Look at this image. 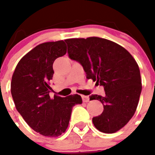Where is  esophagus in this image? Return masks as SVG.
<instances>
[{
  "instance_id": "1",
  "label": "esophagus",
  "mask_w": 155,
  "mask_h": 155,
  "mask_svg": "<svg viewBox=\"0 0 155 155\" xmlns=\"http://www.w3.org/2000/svg\"><path fill=\"white\" fill-rule=\"evenodd\" d=\"M82 101H83V102L87 103L89 101V97L88 96H85V95H82Z\"/></svg>"
}]
</instances>
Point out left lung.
I'll return each instance as SVG.
<instances>
[{
    "mask_svg": "<svg viewBox=\"0 0 155 155\" xmlns=\"http://www.w3.org/2000/svg\"><path fill=\"white\" fill-rule=\"evenodd\" d=\"M69 57L82 64L87 79L103 85L105 96H90L104 105L92 118L101 132L113 134L124 127L137 110L142 91L138 64L130 53L116 43L97 37L67 39Z\"/></svg>",
    "mask_w": 155,
    "mask_h": 155,
    "instance_id": "obj_1",
    "label": "left lung"
}]
</instances>
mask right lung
<instances>
[{
    "mask_svg": "<svg viewBox=\"0 0 155 155\" xmlns=\"http://www.w3.org/2000/svg\"><path fill=\"white\" fill-rule=\"evenodd\" d=\"M66 53L64 40L41 43L21 58L12 76L11 94L17 111L34 130L44 137H57L64 133L73 107L82 103L79 94L49 96L53 63Z\"/></svg>",
    "mask_w": 155,
    "mask_h": 155,
    "instance_id": "1",
    "label": "right lung"
}]
</instances>
